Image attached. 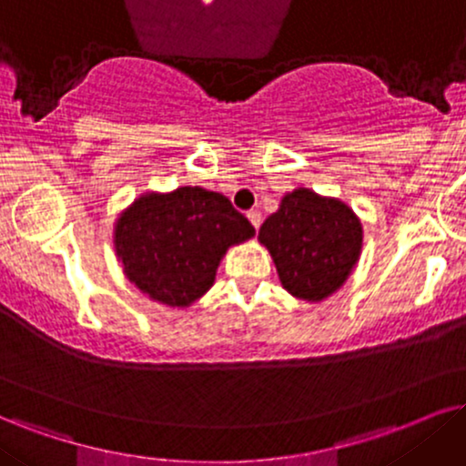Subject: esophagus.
I'll return each instance as SVG.
<instances>
[{
    "instance_id": "34e87169",
    "label": "esophagus",
    "mask_w": 466,
    "mask_h": 466,
    "mask_svg": "<svg viewBox=\"0 0 466 466\" xmlns=\"http://www.w3.org/2000/svg\"><path fill=\"white\" fill-rule=\"evenodd\" d=\"M246 216H248V220H250L252 227H255V228H259V227H261V211L250 209L248 214H246Z\"/></svg>"
}]
</instances>
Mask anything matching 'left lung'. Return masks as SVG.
Listing matches in <instances>:
<instances>
[{"label":"left lung","mask_w":466,"mask_h":466,"mask_svg":"<svg viewBox=\"0 0 466 466\" xmlns=\"http://www.w3.org/2000/svg\"><path fill=\"white\" fill-rule=\"evenodd\" d=\"M259 242L291 296L321 302L346 283L359 261L363 227L341 200L298 187L261 224Z\"/></svg>","instance_id":"obj_1"}]
</instances>
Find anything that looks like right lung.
Segmentation results:
<instances>
[{
  "mask_svg": "<svg viewBox=\"0 0 466 466\" xmlns=\"http://www.w3.org/2000/svg\"><path fill=\"white\" fill-rule=\"evenodd\" d=\"M255 235L231 200L198 186L147 192L114 227L123 272L142 294L168 307H189L214 285L222 257Z\"/></svg>",
  "mask_w": 466,
  "mask_h": 466,
  "instance_id": "add662e5",
  "label": "right lung"
}]
</instances>
